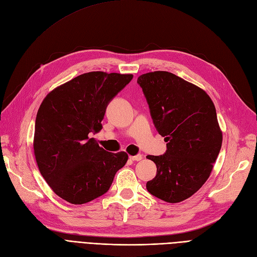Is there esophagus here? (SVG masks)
<instances>
[{
    "label": "esophagus",
    "instance_id": "34e87169",
    "mask_svg": "<svg viewBox=\"0 0 257 257\" xmlns=\"http://www.w3.org/2000/svg\"><path fill=\"white\" fill-rule=\"evenodd\" d=\"M130 158H131L132 161L138 162V161H142L143 160V155L142 154H137V155H133V157H130Z\"/></svg>",
    "mask_w": 257,
    "mask_h": 257
}]
</instances>
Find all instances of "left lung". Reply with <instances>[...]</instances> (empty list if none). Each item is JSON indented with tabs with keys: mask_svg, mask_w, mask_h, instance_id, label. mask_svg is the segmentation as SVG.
I'll use <instances>...</instances> for the list:
<instances>
[{
	"mask_svg": "<svg viewBox=\"0 0 257 257\" xmlns=\"http://www.w3.org/2000/svg\"><path fill=\"white\" fill-rule=\"evenodd\" d=\"M137 83L167 143L164 154L147 157L158 168L147 190L167 203H180L207 181L220 153L222 132L214 104L204 90L168 72L144 74Z\"/></svg>",
	"mask_w": 257,
	"mask_h": 257,
	"instance_id": "8db88e82",
	"label": "left lung"
}]
</instances>
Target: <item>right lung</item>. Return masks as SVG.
I'll use <instances>...</instances> for the list:
<instances>
[{"label":"right lung","instance_id":"right-lung-1","mask_svg":"<svg viewBox=\"0 0 257 257\" xmlns=\"http://www.w3.org/2000/svg\"><path fill=\"white\" fill-rule=\"evenodd\" d=\"M132 79L131 74L85 73L43 100L35 120V159L46 182L68 203L102 196L127 162L125 152H108L92 136L102 130L108 104Z\"/></svg>","mask_w":257,"mask_h":257}]
</instances>
